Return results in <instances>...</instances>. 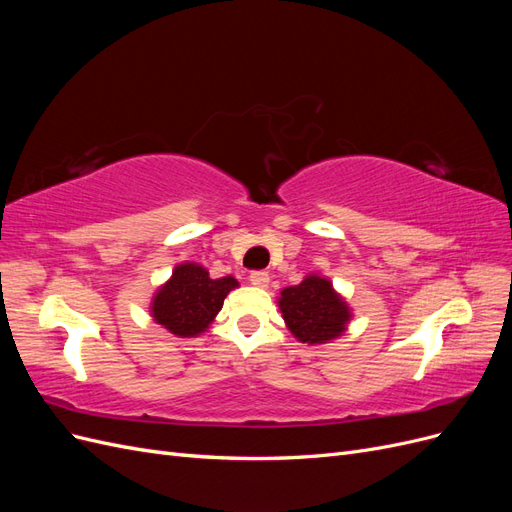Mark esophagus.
<instances>
[{"label":"esophagus","instance_id":"34e87169","mask_svg":"<svg viewBox=\"0 0 512 512\" xmlns=\"http://www.w3.org/2000/svg\"><path fill=\"white\" fill-rule=\"evenodd\" d=\"M250 282L258 288H265L269 284V273L267 271H254V273H250Z\"/></svg>","mask_w":512,"mask_h":512}]
</instances>
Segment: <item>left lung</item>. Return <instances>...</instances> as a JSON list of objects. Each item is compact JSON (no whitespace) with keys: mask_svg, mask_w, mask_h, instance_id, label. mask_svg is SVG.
I'll list each match as a JSON object with an SVG mask.
<instances>
[{"mask_svg":"<svg viewBox=\"0 0 512 512\" xmlns=\"http://www.w3.org/2000/svg\"><path fill=\"white\" fill-rule=\"evenodd\" d=\"M280 309L292 335L307 344H324L342 335L350 312L331 282L309 275L299 286L282 290Z\"/></svg>","mask_w":512,"mask_h":512,"instance_id":"8db88e82","label":"left lung"}]
</instances>
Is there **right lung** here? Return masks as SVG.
Wrapping results in <instances>:
<instances>
[{"label":"right lung","instance_id":"add662e5","mask_svg":"<svg viewBox=\"0 0 512 512\" xmlns=\"http://www.w3.org/2000/svg\"><path fill=\"white\" fill-rule=\"evenodd\" d=\"M232 288H237L235 277L228 275L211 280L203 267L192 262L179 265L170 282L162 286L153 299V318L158 324H164L170 333L194 337L209 327Z\"/></svg>","mask_w":512,"mask_h":512}]
</instances>
